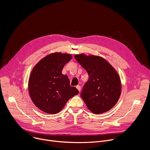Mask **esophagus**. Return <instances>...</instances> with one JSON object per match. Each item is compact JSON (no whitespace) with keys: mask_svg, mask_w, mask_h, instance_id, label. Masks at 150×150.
Returning <instances> with one entry per match:
<instances>
[{"mask_svg":"<svg viewBox=\"0 0 150 150\" xmlns=\"http://www.w3.org/2000/svg\"><path fill=\"white\" fill-rule=\"evenodd\" d=\"M76 88L77 90L80 92V91H81V86H80V85H77V86L76 87Z\"/></svg>","mask_w":150,"mask_h":150,"instance_id":"esophagus-1","label":"esophagus"}]
</instances>
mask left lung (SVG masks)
Returning <instances> with one entry per match:
<instances>
[{
  "label": "left lung",
  "mask_w": 150,
  "mask_h": 150,
  "mask_svg": "<svg viewBox=\"0 0 150 150\" xmlns=\"http://www.w3.org/2000/svg\"><path fill=\"white\" fill-rule=\"evenodd\" d=\"M74 57L89 76L81 94L88 109L97 115L110 110L121 94L122 85L118 73L102 57L83 53Z\"/></svg>",
  "instance_id": "8db88e82"
}]
</instances>
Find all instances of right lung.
I'll return each instance as SVG.
<instances>
[{"label": "right lung", "mask_w": 150, "mask_h": 150, "mask_svg": "<svg viewBox=\"0 0 150 150\" xmlns=\"http://www.w3.org/2000/svg\"><path fill=\"white\" fill-rule=\"evenodd\" d=\"M72 59L68 53H53L40 60L33 68L28 81L31 100L41 111L49 114L60 112L67 102L79 93L71 87L67 75L62 74Z\"/></svg>", "instance_id": "right-lung-1"}]
</instances>
